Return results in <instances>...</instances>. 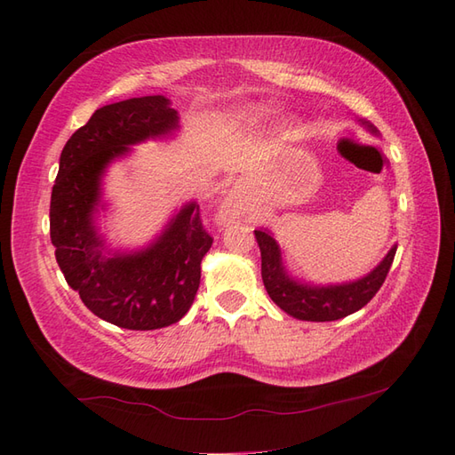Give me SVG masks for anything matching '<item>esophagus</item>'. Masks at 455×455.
I'll use <instances>...</instances> for the list:
<instances>
[{
	"label": "esophagus",
	"mask_w": 455,
	"mask_h": 455,
	"mask_svg": "<svg viewBox=\"0 0 455 455\" xmlns=\"http://www.w3.org/2000/svg\"><path fill=\"white\" fill-rule=\"evenodd\" d=\"M244 212V199L240 197V191L233 189L228 193V197L222 201L220 217L222 219H236Z\"/></svg>",
	"instance_id": "34e87169"
}]
</instances>
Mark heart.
I'll return each instance as SVG.
<instances>
[{"instance_id": "obj_1", "label": "heart", "mask_w": 455, "mask_h": 455, "mask_svg": "<svg viewBox=\"0 0 455 455\" xmlns=\"http://www.w3.org/2000/svg\"><path fill=\"white\" fill-rule=\"evenodd\" d=\"M259 117H264V109H258V108H248V109H243L236 115V119L244 121V123L258 121Z\"/></svg>"}]
</instances>
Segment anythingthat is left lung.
Masks as SVG:
<instances>
[{
	"label": "left lung",
	"mask_w": 455,
	"mask_h": 455,
	"mask_svg": "<svg viewBox=\"0 0 455 455\" xmlns=\"http://www.w3.org/2000/svg\"><path fill=\"white\" fill-rule=\"evenodd\" d=\"M370 129L375 131L371 124ZM259 252H262V279L267 295L272 301L283 308L299 321H338L371 301L375 293L379 291L385 277H387L397 246L389 250L383 262L377 266L371 274L344 285H328V287H311L297 283L295 279L285 274L282 266V254L275 240L266 230H254Z\"/></svg>",
	"instance_id": "obj_1"
}]
</instances>
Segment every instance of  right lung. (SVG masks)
<instances>
[{"mask_svg":"<svg viewBox=\"0 0 455 455\" xmlns=\"http://www.w3.org/2000/svg\"><path fill=\"white\" fill-rule=\"evenodd\" d=\"M176 127L178 111L164 95L105 105L68 139L52 188L51 240L68 285L95 316L129 331H156L189 311L212 236L189 203L144 252L108 258L92 220L100 180L129 144Z\"/></svg>","mask_w":455,"mask_h":455,"instance_id":"1","label":"right lung"}]
</instances>
